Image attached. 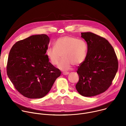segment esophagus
<instances>
[{"label":"esophagus","instance_id":"esophagus-1","mask_svg":"<svg viewBox=\"0 0 126 126\" xmlns=\"http://www.w3.org/2000/svg\"><path fill=\"white\" fill-rule=\"evenodd\" d=\"M62 74L64 75H67L69 74V72H64L62 73Z\"/></svg>","mask_w":126,"mask_h":126}]
</instances>
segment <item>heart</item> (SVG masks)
<instances>
[{
	"mask_svg": "<svg viewBox=\"0 0 126 126\" xmlns=\"http://www.w3.org/2000/svg\"><path fill=\"white\" fill-rule=\"evenodd\" d=\"M87 51V45L83 40L65 36L56 40L54 47L47 49L46 55L54 65H58L62 56L59 68L66 71L69 70L72 65L81 64L86 59Z\"/></svg>",
	"mask_w": 126,
	"mask_h": 126,
	"instance_id": "1",
	"label": "heart"
}]
</instances>
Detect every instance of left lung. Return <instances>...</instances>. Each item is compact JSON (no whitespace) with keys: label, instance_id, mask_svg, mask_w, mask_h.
Here are the masks:
<instances>
[{"label":"left lung","instance_id":"1","mask_svg":"<svg viewBox=\"0 0 126 126\" xmlns=\"http://www.w3.org/2000/svg\"><path fill=\"white\" fill-rule=\"evenodd\" d=\"M87 44L85 60L77 70L79 80L78 92L84 97L96 96L106 91L112 83L118 69L114 49L105 38L92 32L81 33Z\"/></svg>","mask_w":126,"mask_h":126}]
</instances>
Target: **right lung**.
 <instances>
[{
    "label": "right lung",
    "mask_w": 126,
    "mask_h": 126,
    "mask_svg": "<svg viewBox=\"0 0 126 126\" xmlns=\"http://www.w3.org/2000/svg\"><path fill=\"white\" fill-rule=\"evenodd\" d=\"M49 41L46 34L32 35L16 42L9 52L7 76L17 91L25 97H44L61 75L46 54Z\"/></svg>",
    "instance_id": "obj_1"
}]
</instances>
